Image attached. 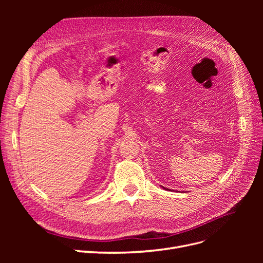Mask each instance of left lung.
<instances>
[{
	"instance_id": "obj_1",
	"label": "left lung",
	"mask_w": 263,
	"mask_h": 263,
	"mask_svg": "<svg viewBox=\"0 0 263 263\" xmlns=\"http://www.w3.org/2000/svg\"><path fill=\"white\" fill-rule=\"evenodd\" d=\"M164 190H168V189H164Z\"/></svg>"
}]
</instances>
